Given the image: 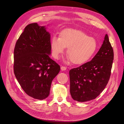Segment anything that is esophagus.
I'll return each mask as SVG.
<instances>
[{
  "instance_id": "esophagus-1",
  "label": "esophagus",
  "mask_w": 124,
  "mask_h": 124,
  "mask_svg": "<svg viewBox=\"0 0 124 124\" xmlns=\"http://www.w3.org/2000/svg\"><path fill=\"white\" fill-rule=\"evenodd\" d=\"M66 69H67L66 67H65V66H61V70L62 71H65V70H66Z\"/></svg>"
}]
</instances>
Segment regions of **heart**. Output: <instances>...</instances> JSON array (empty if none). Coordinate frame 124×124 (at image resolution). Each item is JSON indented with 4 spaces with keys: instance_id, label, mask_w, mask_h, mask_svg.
Wrapping results in <instances>:
<instances>
[{
    "instance_id": "b5f03b06",
    "label": "heart",
    "mask_w": 124,
    "mask_h": 124,
    "mask_svg": "<svg viewBox=\"0 0 124 124\" xmlns=\"http://www.w3.org/2000/svg\"><path fill=\"white\" fill-rule=\"evenodd\" d=\"M52 56L59 58L67 47L66 58L72 63L79 65L87 62L96 51L97 43L94 38L88 37L85 32L73 29H65L60 37L54 36L51 40Z\"/></svg>"
}]
</instances>
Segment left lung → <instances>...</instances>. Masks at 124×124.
I'll return each instance as SVG.
<instances>
[{
    "label": "left lung",
    "mask_w": 124,
    "mask_h": 124,
    "mask_svg": "<svg viewBox=\"0 0 124 124\" xmlns=\"http://www.w3.org/2000/svg\"><path fill=\"white\" fill-rule=\"evenodd\" d=\"M113 60V49L106 34L101 48L92 60L69 71L72 98L84 102L98 96L108 82Z\"/></svg>",
    "instance_id": "left-lung-1"
}]
</instances>
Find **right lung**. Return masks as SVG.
<instances>
[{
  "label": "right lung",
  "mask_w": 124,
  "mask_h": 124,
  "mask_svg": "<svg viewBox=\"0 0 124 124\" xmlns=\"http://www.w3.org/2000/svg\"><path fill=\"white\" fill-rule=\"evenodd\" d=\"M51 36L45 26L32 23L26 27L14 49V73L24 92L43 100L49 96L52 80L60 67L50 58Z\"/></svg>",
  "instance_id": "right-lung-1"
}]
</instances>
